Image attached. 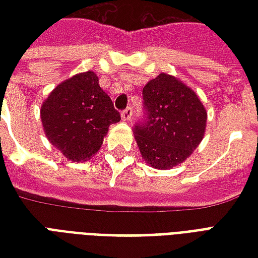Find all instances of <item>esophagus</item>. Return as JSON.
Here are the masks:
<instances>
[{
	"label": "esophagus",
	"mask_w": 258,
	"mask_h": 258,
	"mask_svg": "<svg viewBox=\"0 0 258 258\" xmlns=\"http://www.w3.org/2000/svg\"><path fill=\"white\" fill-rule=\"evenodd\" d=\"M131 116H133V109L131 107H125L123 112H121V118H123L124 121H128Z\"/></svg>",
	"instance_id": "34e87169"
}]
</instances>
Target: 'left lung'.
I'll return each instance as SVG.
<instances>
[{"mask_svg":"<svg viewBox=\"0 0 258 258\" xmlns=\"http://www.w3.org/2000/svg\"><path fill=\"white\" fill-rule=\"evenodd\" d=\"M142 98L135 140L149 166L168 170L186 160L203 140L207 113L189 87L166 73L144 87Z\"/></svg>","mask_w":258,"mask_h":258,"instance_id":"8db88e82","label":"left lung"}]
</instances>
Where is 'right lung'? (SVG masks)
Wrapping results in <instances>:
<instances>
[{
  "label": "right lung",
  "mask_w": 258,
  "mask_h": 258,
  "mask_svg": "<svg viewBox=\"0 0 258 258\" xmlns=\"http://www.w3.org/2000/svg\"><path fill=\"white\" fill-rule=\"evenodd\" d=\"M120 118L112 99L91 70L59 84L41 106L42 127L48 140L73 162L94 156L109 125Z\"/></svg>",
  "instance_id": "obj_1"
}]
</instances>
